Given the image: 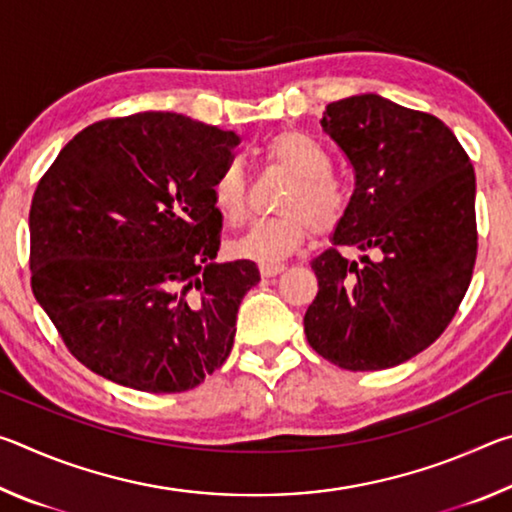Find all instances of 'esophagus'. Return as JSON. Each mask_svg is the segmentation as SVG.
<instances>
[{"label": "esophagus", "mask_w": 512, "mask_h": 512, "mask_svg": "<svg viewBox=\"0 0 512 512\" xmlns=\"http://www.w3.org/2000/svg\"><path fill=\"white\" fill-rule=\"evenodd\" d=\"M284 264H277V262H264L259 264V273H262L264 277H273V275H280L284 271Z\"/></svg>", "instance_id": "obj_1"}]
</instances>
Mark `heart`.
I'll list each match as a JSON object with an SVG mask.
<instances>
[{
	"mask_svg": "<svg viewBox=\"0 0 512 512\" xmlns=\"http://www.w3.org/2000/svg\"><path fill=\"white\" fill-rule=\"evenodd\" d=\"M264 160L287 171L291 183L277 203L282 214L257 221L230 244L239 259L277 262L305 244L311 232H332L350 207V189L345 180L329 171L325 146L300 131H284L264 146ZM216 214L228 225H241L248 216V187L239 162L223 164L210 187Z\"/></svg>",
	"mask_w": 512,
	"mask_h": 512,
	"instance_id": "obj_1",
	"label": "heart"
}]
</instances>
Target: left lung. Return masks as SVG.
Listing matches in <instances>:
<instances>
[{
    "instance_id": "obj_1",
    "label": "left lung",
    "mask_w": 512,
    "mask_h": 512,
    "mask_svg": "<svg viewBox=\"0 0 512 512\" xmlns=\"http://www.w3.org/2000/svg\"><path fill=\"white\" fill-rule=\"evenodd\" d=\"M320 126L357 183L334 246L311 262L307 341L345 370L393 368L445 332L470 287L474 167L438 117L377 94L329 103ZM341 247L359 249L360 262Z\"/></svg>"
}]
</instances>
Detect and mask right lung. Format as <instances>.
Wrapping results in <instances>:
<instances>
[{
	"mask_svg": "<svg viewBox=\"0 0 512 512\" xmlns=\"http://www.w3.org/2000/svg\"><path fill=\"white\" fill-rule=\"evenodd\" d=\"M237 133L176 112L103 119L65 144L31 201V289L85 368L183 393L223 366L250 259L214 264L210 187Z\"/></svg>",
	"mask_w": 512,
	"mask_h": 512,
	"instance_id": "1",
	"label": "right lung"
}]
</instances>
